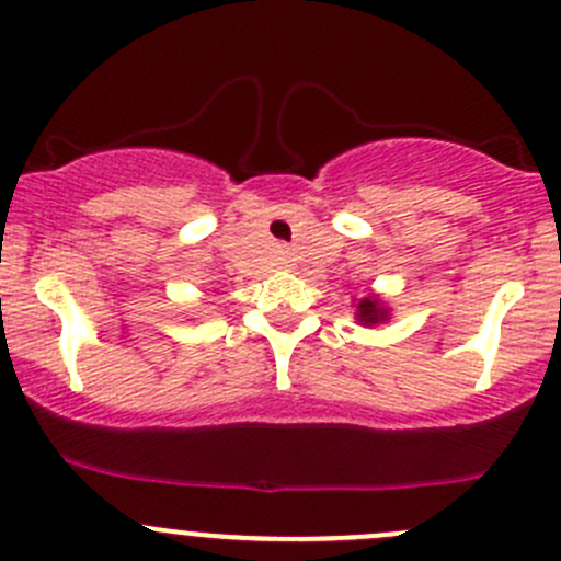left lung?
Wrapping results in <instances>:
<instances>
[{
    "label": "left lung",
    "mask_w": 561,
    "mask_h": 561,
    "mask_svg": "<svg viewBox=\"0 0 561 561\" xmlns=\"http://www.w3.org/2000/svg\"><path fill=\"white\" fill-rule=\"evenodd\" d=\"M355 320H358V325L366 328L382 325V322L390 320L388 301L382 296H377V293H369V296L355 304Z\"/></svg>",
    "instance_id": "8db88e82"
}]
</instances>
